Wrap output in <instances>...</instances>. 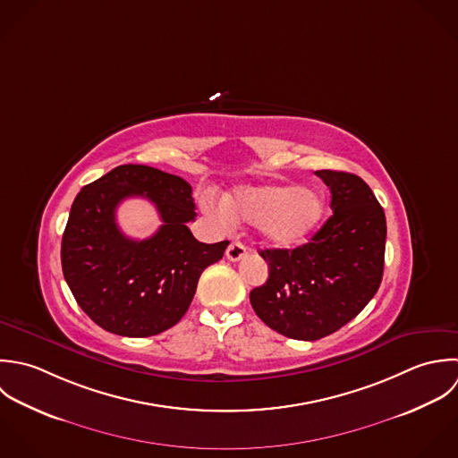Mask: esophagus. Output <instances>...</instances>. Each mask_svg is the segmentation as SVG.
Here are the masks:
<instances>
[{"label":"esophagus","mask_w":458,"mask_h":458,"mask_svg":"<svg viewBox=\"0 0 458 458\" xmlns=\"http://www.w3.org/2000/svg\"><path fill=\"white\" fill-rule=\"evenodd\" d=\"M225 256H227L229 261H240V259H243L247 256V249H245L243 243L233 242V243H229V247L225 250Z\"/></svg>","instance_id":"esophagus-1"}]
</instances>
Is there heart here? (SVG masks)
Masks as SVG:
<instances>
[{
  "mask_svg": "<svg viewBox=\"0 0 458 458\" xmlns=\"http://www.w3.org/2000/svg\"><path fill=\"white\" fill-rule=\"evenodd\" d=\"M204 206L213 213L209 200ZM222 220L238 218L256 224L263 240L276 247H292L304 242L321 224L327 202L314 190L301 184H263L234 188L224 200Z\"/></svg>",
  "mask_w": 458,
  "mask_h": 458,
  "instance_id": "1",
  "label": "heart"
}]
</instances>
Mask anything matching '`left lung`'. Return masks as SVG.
Masks as SVG:
<instances>
[{"label": "left lung", "mask_w": 458, "mask_h": 458, "mask_svg": "<svg viewBox=\"0 0 458 458\" xmlns=\"http://www.w3.org/2000/svg\"><path fill=\"white\" fill-rule=\"evenodd\" d=\"M314 174L330 188L334 215L309 243L261 250L268 279L250 292V304L270 328L301 341L339 330L375 297L387 234L384 209L359 175Z\"/></svg>", "instance_id": "1"}]
</instances>
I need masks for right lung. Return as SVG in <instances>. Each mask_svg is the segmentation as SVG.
I'll use <instances>...</instances> for the list:
<instances>
[{
	"label": "right lung",
	"mask_w": 458,
	"mask_h": 458,
	"mask_svg": "<svg viewBox=\"0 0 458 458\" xmlns=\"http://www.w3.org/2000/svg\"><path fill=\"white\" fill-rule=\"evenodd\" d=\"M128 196H146L158 209L162 225L148 241L128 239L116 225V206ZM195 215L191 186L148 165H121L83 186L62 236V270L85 314L128 337L174 327L200 274L229 245L197 242L186 225Z\"/></svg>",
	"instance_id": "right-lung-1"
}]
</instances>
